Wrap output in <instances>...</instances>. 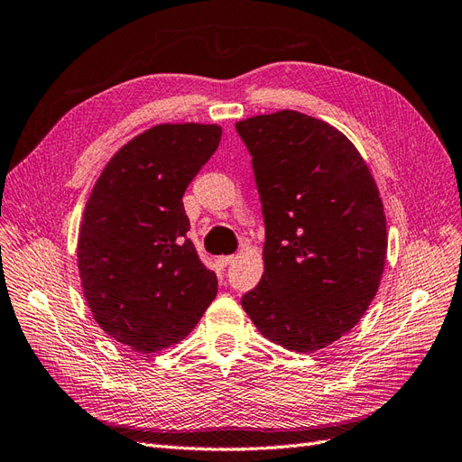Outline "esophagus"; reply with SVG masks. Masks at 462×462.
I'll return each mask as SVG.
<instances>
[{"label":"esophagus","mask_w":462,"mask_h":462,"mask_svg":"<svg viewBox=\"0 0 462 462\" xmlns=\"http://www.w3.org/2000/svg\"><path fill=\"white\" fill-rule=\"evenodd\" d=\"M232 261H234V255H220V257H217V265L218 267H228Z\"/></svg>","instance_id":"34e87169"}]
</instances>
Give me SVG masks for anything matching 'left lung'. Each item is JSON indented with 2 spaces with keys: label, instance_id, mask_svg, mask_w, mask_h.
Instances as JSON below:
<instances>
[{
  "label": "left lung",
  "instance_id": "left-lung-1",
  "mask_svg": "<svg viewBox=\"0 0 462 462\" xmlns=\"http://www.w3.org/2000/svg\"><path fill=\"white\" fill-rule=\"evenodd\" d=\"M236 131L265 220V273L242 308L276 345L325 348L362 319L383 274L387 222L375 180L354 144L311 116H254Z\"/></svg>",
  "mask_w": 462,
  "mask_h": 462
}]
</instances>
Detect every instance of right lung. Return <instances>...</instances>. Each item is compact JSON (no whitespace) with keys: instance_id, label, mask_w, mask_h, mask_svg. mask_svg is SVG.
I'll use <instances>...</instances> for the list:
<instances>
[{"instance_id":"1","label":"right lung","mask_w":462,"mask_h":462,"mask_svg":"<svg viewBox=\"0 0 462 462\" xmlns=\"http://www.w3.org/2000/svg\"><path fill=\"white\" fill-rule=\"evenodd\" d=\"M220 135L215 124L154 125L110 158L90 191L77 244L83 294L106 335L135 352L178 345L217 296L181 197Z\"/></svg>"}]
</instances>
